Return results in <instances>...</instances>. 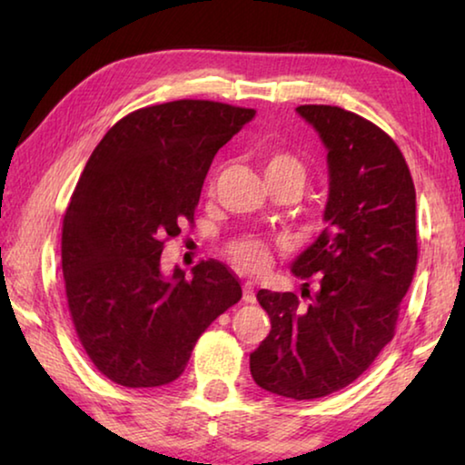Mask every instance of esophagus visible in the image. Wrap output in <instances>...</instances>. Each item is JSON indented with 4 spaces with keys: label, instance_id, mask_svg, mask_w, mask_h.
<instances>
[{
    "label": "esophagus",
    "instance_id": "1",
    "mask_svg": "<svg viewBox=\"0 0 465 465\" xmlns=\"http://www.w3.org/2000/svg\"><path fill=\"white\" fill-rule=\"evenodd\" d=\"M243 302H246V303H254V302H256V295H254V285H252L250 281L243 282Z\"/></svg>",
    "mask_w": 465,
    "mask_h": 465
}]
</instances>
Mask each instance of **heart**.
<instances>
[{
    "mask_svg": "<svg viewBox=\"0 0 465 465\" xmlns=\"http://www.w3.org/2000/svg\"><path fill=\"white\" fill-rule=\"evenodd\" d=\"M261 160L264 174L272 186L279 183H289V180H297V183L303 184L305 166L295 153L287 152V149L272 147L262 152ZM227 252H230L232 261L248 272H262L271 264V250L266 246V242L256 238V235H240V238L232 240Z\"/></svg>",
    "mask_w": 465,
    "mask_h": 465,
    "instance_id": "obj_1",
    "label": "heart"
}]
</instances>
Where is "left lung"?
Returning <instances> with one entry per match:
<instances>
[{
    "instance_id": "left-lung-1",
    "label": "left lung",
    "mask_w": 465,
    "mask_h": 465,
    "mask_svg": "<svg viewBox=\"0 0 465 465\" xmlns=\"http://www.w3.org/2000/svg\"><path fill=\"white\" fill-rule=\"evenodd\" d=\"M297 113L328 147V225L291 266L308 303L295 293H256L271 332L250 355V373L266 391L313 400L363 375L396 334L419 238L414 183L396 141L338 106Z\"/></svg>"
}]
</instances>
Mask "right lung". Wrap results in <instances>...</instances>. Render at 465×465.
<instances>
[{
    "mask_svg": "<svg viewBox=\"0 0 465 465\" xmlns=\"http://www.w3.org/2000/svg\"><path fill=\"white\" fill-rule=\"evenodd\" d=\"M254 108L174 100L133 110L94 149L63 217L61 266L75 334L124 388L178 380L201 334L242 299L223 262L163 277L160 258L194 222L215 153Z\"/></svg>",
    "mask_w": 465,
    "mask_h": 465,
    "instance_id": "right-lung-1",
    "label": "right lung"
}]
</instances>
